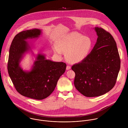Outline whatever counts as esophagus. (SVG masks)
Here are the masks:
<instances>
[{
    "instance_id": "1",
    "label": "esophagus",
    "mask_w": 128,
    "mask_h": 128,
    "mask_svg": "<svg viewBox=\"0 0 128 128\" xmlns=\"http://www.w3.org/2000/svg\"><path fill=\"white\" fill-rule=\"evenodd\" d=\"M70 68H71L70 66H66V70H70Z\"/></svg>"
}]
</instances>
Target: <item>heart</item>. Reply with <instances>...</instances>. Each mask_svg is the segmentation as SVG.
<instances>
[{
    "mask_svg": "<svg viewBox=\"0 0 128 128\" xmlns=\"http://www.w3.org/2000/svg\"><path fill=\"white\" fill-rule=\"evenodd\" d=\"M58 47L62 51L67 53L66 58L68 62L76 64L87 58L91 51L92 42L89 37L74 32L60 39ZM54 49L56 54H62L58 48L55 47Z\"/></svg>",
    "mask_w": 128,
    "mask_h": 128,
    "instance_id": "obj_1",
    "label": "heart"
}]
</instances>
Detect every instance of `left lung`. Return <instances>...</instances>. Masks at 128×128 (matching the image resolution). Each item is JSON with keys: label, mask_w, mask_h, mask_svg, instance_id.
Returning a JSON list of instances; mask_svg holds the SVG:
<instances>
[{"label": "left lung", "mask_w": 128, "mask_h": 128, "mask_svg": "<svg viewBox=\"0 0 128 128\" xmlns=\"http://www.w3.org/2000/svg\"><path fill=\"white\" fill-rule=\"evenodd\" d=\"M98 38L91 53L84 60L72 67L75 73L74 84L85 96H102L115 85L120 68L116 43L111 34L95 27Z\"/></svg>", "instance_id": "1"}]
</instances>
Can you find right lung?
Returning a JSON list of instances; mask_svg holds the SVG:
<instances>
[{
    "label": "right lung",
    "instance_id": "right-lung-1",
    "mask_svg": "<svg viewBox=\"0 0 128 128\" xmlns=\"http://www.w3.org/2000/svg\"><path fill=\"white\" fill-rule=\"evenodd\" d=\"M41 33L40 30L34 28L18 34L10 47L7 66L17 91L23 96L38 100L47 98L54 91L66 66V63L46 60L45 55L38 54L30 72L21 68L20 62L23 55L30 49L26 40L37 38Z\"/></svg>",
    "mask_w": 128,
    "mask_h": 128
}]
</instances>
